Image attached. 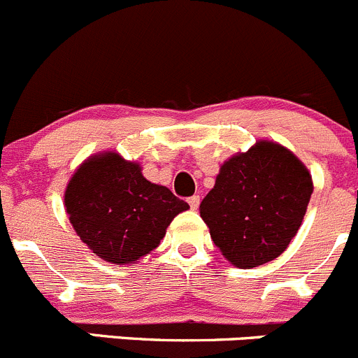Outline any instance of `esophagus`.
Returning <instances> with one entry per match:
<instances>
[{"mask_svg": "<svg viewBox=\"0 0 358 358\" xmlns=\"http://www.w3.org/2000/svg\"><path fill=\"white\" fill-rule=\"evenodd\" d=\"M187 203H189L191 210H196L198 205H200V196H198V194H194V196L187 198Z\"/></svg>", "mask_w": 358, "mask_h": 358, "instance_id": "obj_1", "label": "esophagus"}]
</instances>
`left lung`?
<instances>
[{
  "label": "left lung",
  "mask_w": 358,
  "mask_h": 358,
  "mask_svg": "<svg viewBox=\"0 0 358 358\" xmlns=\"http://www.w3.org/2000/svg\"><path fill=\"white\" fill-rule=\"evenodd\" d=\"M311 193L306 165L282 144L261 139L221 165L214 187L201 200L200 215L222 256L247 270L287 249Z\"/></svg>",
  "instance_id": "left-lung-1"
}]
</instances>
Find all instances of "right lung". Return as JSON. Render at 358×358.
<instances>
[{
	"label": "right lung",
	"instance_id": "add662e5",
	"mask_svg": "<svg viewBox=\"0 0 358 358\" xmlns=\"http://www.w3.org/2000/svg\"><path fill=\"white\" fill-rule=\"evenodd\" d=\"M64 207L81 242L111 264H136L155 250L172 219L189 205L143 176L116 151L88 157L64 191Z\"/></svg>",
	"mask_w": 358,
	"mask_h": 358
}]
</instances>
